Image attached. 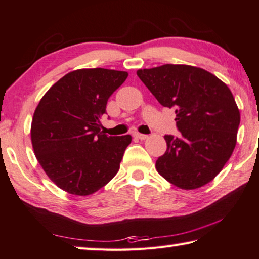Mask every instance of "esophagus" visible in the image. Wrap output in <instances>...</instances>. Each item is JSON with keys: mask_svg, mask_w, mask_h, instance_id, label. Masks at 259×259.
<instances>
[{"mask_svg": "<svg viewBox=\"0 0 259 259\" xmlns=\"http://www.w3.org/2000/svg\"><path fill=\"white\" fill-rule=\"evenodd\" d=\"M135 137L136 138H138V139H140V140H145L148 136L147 135H144V134H139V133H136L135 134Z\"/></svg>", "mask_w": 259, "mask_h": 259, "instance_id": "esophagus-1", "label": "esophagus"}]
</instances>
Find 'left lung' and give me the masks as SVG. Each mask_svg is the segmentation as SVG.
I'll return each instance as SVG.
<instances>
[{
	"label": "left lung",
	"instance_id": "8db88e82",
	"mask_svg": "<svg viewBox=\"0 0 259 259\" xmlns=\"http://www.w3.org/2000/svg\"><path fill=\"white\" fill-rule=\"evenodd\" d=\"M137 75L162 106L174 108L181 137L165 135L157 172L172 185L195 190L222 171L236 144L240 112L224 82L203 68L165 64Z\"/></svg>",
	"mask_w": 259,
	"mask_h": 259
}]
</instances>
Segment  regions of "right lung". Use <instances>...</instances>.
<instances>
[{
	"label": "right lung",
	"mask_w": 259,
	"mask_h": 259,
	"mask_svg": "<svg viewBox=\"0 0 259 259\" xmlns=\"http://www.w3.org/2000/svg\"><path fill=\"white\" fill-rule=\"evenodd\" d=\"M126 77V72L114 69H76L57 81L35 109V156L47 176L69 194H93L119 171L131 136L105 135L100 117Z\"/></svg>",
	"instance_id": "right-lung-1"
}]
</instances>
